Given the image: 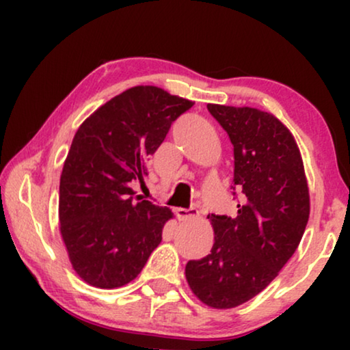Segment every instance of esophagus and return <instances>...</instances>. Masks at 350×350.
<instances>
[{"mask_svg": "<svg viewBox=\"0 0 350 350\" xmlns=\"http://www.w3.org/2000/svg\"><path fill=\"white\" fill-rule=\"evenodd\" d=\"M175 215L180 221H188V219L199 217V210L198 208H175Z\"/></svg>", "mask_w": 350, "mask_h": 350, "instance_id": "esophagus-1", "label": "esophagus"}]
</instances>
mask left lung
I'll return each mask as SVG.
<instances>
[{
    "label": "left lung",
    "instance_id": "left-lung-1",
    "mask_svg": "<svg viewBox=\"0 0 350 350\" xmlns=\"http://www.w3.org/2000/svg\"><path fill=\"white\" fill-rule=\"evenodd\" d=\"M207 108L234 146L232 189L242 196L236 218L208 215L212 252L188 261L185 275L205 306L232 309L261 293L293 256L309 219V188L293 133L274 114L215 103Z\"/></svg>",
    "mask_w": 350,
    "mask_h": 350
}]
</instances>
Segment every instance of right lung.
<instances>
[{"instance_id":"obj_1","label":"right lung","mask_w":350,"mask_h":350,"mask_svg":"<svg viewBox=\"0 0 350 350\" xmlns=\"http://www.w3.org/2000/svg\"><path fill=\"white\" fill-rule=\"evenodd\" d=\"M194 102L135 85L95 109L75 133L60 175L59 221L70 262L85 284L111 290L140 274L174 218L135 194L146 161Z\"/></svg>"}]
</instances>
